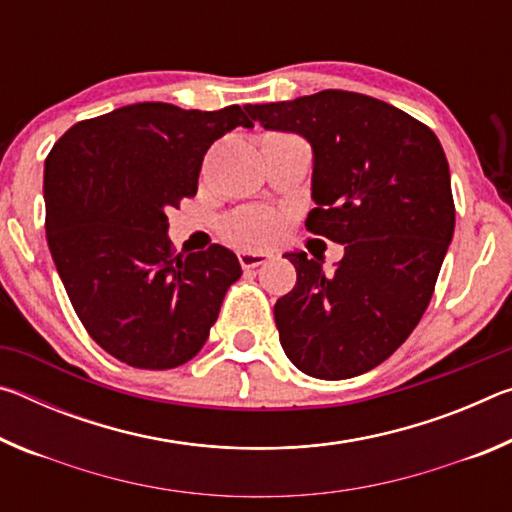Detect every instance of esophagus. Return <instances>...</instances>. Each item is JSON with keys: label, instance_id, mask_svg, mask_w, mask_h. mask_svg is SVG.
Wrapping results in <instances>:
<instances>
[{"label": "esophagus", "instance_id": "34e87169", "mask_svg": "<svg viewBox=\"0 0 512 512\" xmlns=\"http://www.w3.org/2000/svg\"><path fill=\"white\" fill-rule=\"evenodd\" d=\"M268 259H271V253H239V264L241 268H246V271H250V268H257L266 264Z\"/></svg>", "mask_w": 512, "mask_h": 512}]
</instances>
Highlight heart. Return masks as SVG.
Here are the masks:
<instances>
[{"instance_id": "heart-1", "label": "heart", "mask_w": 512, "mask_h": 512, "mask_svg": "<svg viewBox=\"0 0 512 512\" xmlns=\"http://www.w3.org/2000/svg\"><path fill=\"white\" fill-rule=\"evenodd\" d=\"M280 221L266 210H244L223 223V235L237 248L259 250L275 239Z\"/></svg>"}]
</instances>
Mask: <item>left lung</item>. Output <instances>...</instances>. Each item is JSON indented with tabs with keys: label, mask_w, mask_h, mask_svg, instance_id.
I'll return each instance as SVG.
<instances>
[{
	"label": "left lung",
	"mask_w": 512,
	"mask_h": 512,
	"mask_svg": "<svg viewBox=\"0 0 512 512\" xmlns=\"http://www.w3.org/2000/svg\"><path fill=\"white\" fill-rule=\"evenodd\" d=\"M314 151L307 230L345 246L334 273L287 253L298 280L275 302L280 343L309 377L348 379L386 361L420 323L454 235L443 146L429 126L359 92L246 106Z\"/></svg>",
	"instance_id": "left-lung-1"
}]
</instances>
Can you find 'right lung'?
I'll list each match as a JSON object with an SVG mask.
<instances>
[{
	"label": "right lung",
	"instance_id": "obj_1",
	"mask_svg": "<svg viewBox=\"0 0 512 512\" xmlns=\"http://www.w3.org/2000/svg\"><path fill=\"white\" fill-rule=\"evenodd\" d=\"M253 128L239 106L146 101L74 124L45 160L47 244L83 327L142 370L194 359L241 277L232 250L173 255L167 210L196 196L210 146Z\"/></svg>",
	"mask_w": 512,
	"mask_h": 512
}]
</instances>
